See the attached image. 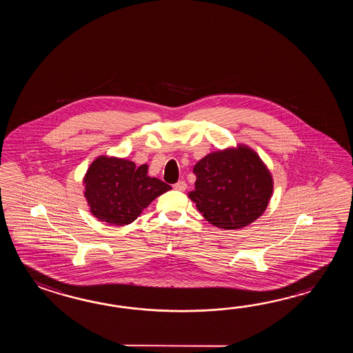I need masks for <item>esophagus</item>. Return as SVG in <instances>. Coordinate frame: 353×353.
<instances>
[{
    "instance_id": "esophagus-1",
    "label": "esophagus",
    "mask_w": 353,
    "mask_h": 353,
    "mask_svg": "<svg viewBox=\"0 0 353 353\" xmlns=\"http://www.w3.org/2000/svg\"><path fill=\"white\" fill-rule=\"evenodd\" d=\"M175 190H179V192H184L187 189V183L184 180H179L178 183H175L173 185Z\"/></svg>"
}]
</instances>
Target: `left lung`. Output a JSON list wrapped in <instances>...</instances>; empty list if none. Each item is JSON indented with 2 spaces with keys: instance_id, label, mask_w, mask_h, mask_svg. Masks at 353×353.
I'll use <instances>...</instances> for the list:
<instances>
[{
  "instance_id": "obj_1",
  "label": "left lung",
  "mask_w": 353,
  "mask_h": 353,
  "mask_svg": "<svg viewBox=\"0 0 353 353\" xmlns=\"http://www.w3.org/2000/svg\"><path fill=\"white\" fill-rule=\"evenodd\" d=\"M195 189L189 198L210 225L239 230L268 208L274 181L268 166L246 145L214 151L193 169Z\"/></svg>"
}]
</instances>
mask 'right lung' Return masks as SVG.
I'll return each instance as SVG.
<instances>
[{
  "label": "right lung",
  "mask_w": 353,
  "mask_h": 353,
  "mask_svg": "<svg viewBox=\"0 0 353 353\" xmlns=\"http://www.w3.org/2000/svg\"><path fill=\"white\" fill-rule=\"evenodd\" d=\"M149 166L126 159L98 157L84 175V196L94 217L110 225L134 222L159 195L172 187L148 175Z\"/></svg>",
  "instance_id": "obj_1"
}]
</instances>
